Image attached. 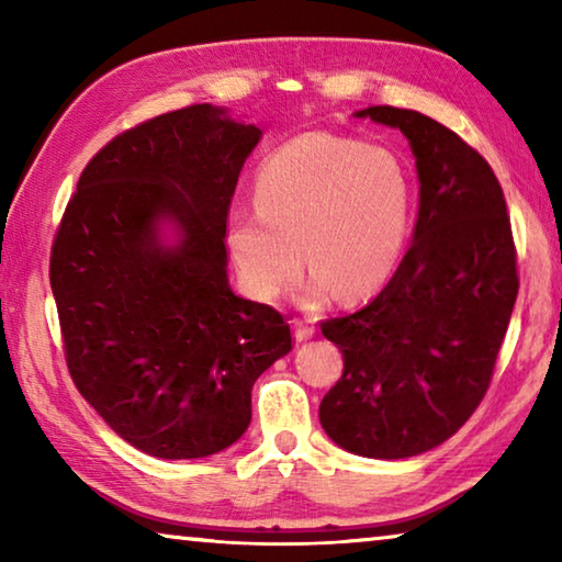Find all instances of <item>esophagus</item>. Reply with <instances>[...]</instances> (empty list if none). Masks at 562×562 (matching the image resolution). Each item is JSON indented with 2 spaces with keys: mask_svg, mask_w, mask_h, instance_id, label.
<instances>
[{
  "mask_svg": "<svg viewBox=\"0 0 562 562\" xmlns=\"http://www.w3.org/2000/svg\"><path fill=\"white\" fill-rule=\"evenodd\" d=\"M292 327H294V339H297V341H304V339H310L312 335H315V327H312L310 322L294 319Z\"/></svg>",
  "mask_w": 562,
  "mask_h": 562,
  "instance_id": "34e87169",
  "label": "esophagus"
}]
</instances>
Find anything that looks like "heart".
Masks as SVG:
<instances>
[{
	"label": "heart",
	"mask_w": 562,
	"mask_h": 562,
	"mask_svg": "<svg viewBox=\"0 0 562 562\" xmlns=\"http://www.w3.org/2000/svg\"><path fill=\"white\" fill-rule=\"evenodd\" d=\"M255 207L231 221L227 245L252 297L270 302L312 274L304 300L382 288L412 223V178L392 148L335 133H304L262 160Z\"/></svg>",
	"instance_id": "obj_1"
}]
</instances>
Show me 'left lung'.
<instances>
[{"label": "left lung", "mask_w": 562, "mask_h": 562, "mask_svg": "<svg viewBox=\"0 0 562 562\" xmlns=\"http://www.w3.org/2000/svg\"><path fill=\"white\" fill-rule=\"evenodd\" d=\"M408 138L418 173L414 243L355 315L322 322L345 372L319 404L322 429L367 459L443 443L486 396L518 294L506 198L479 150L424 113L357 111Z\"/></svg>", "instance_id": "left-lung-1"}]
</instances>
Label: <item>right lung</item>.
<instances>
[{"label": "right lung", "mask_w": 562, "mask_h": 562, "mask_svg": "<svg viewBox=\"0 0 562 562\" xmlns=\"http://www.w3.org/2000/svg\"><path fill=\"white\" fill-rule=\"evenodd\" d=\"M260 136L211 103L138 123L89 160L54 235L74 384L158 459H203L240 439L255 379L292 349L280 312L237 297L225 270L227 213Z\"/></svg>", "instance_id": "add662e5"}]
</instances>
